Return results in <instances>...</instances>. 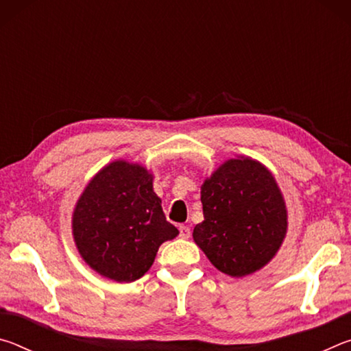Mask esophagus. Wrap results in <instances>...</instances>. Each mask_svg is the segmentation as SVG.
I'll return each instance as SVG.
<instances>
[{
    "instance_id": "obj_1",
    "label": "esophagus",
    "mask_w": 351,
    "mask_h": 351,
    "mask_svg": "<svg viewBox=\"0 0 351 351\" xmlns=\"http://www.w3.org/2000/svg\"><path fill=\"white\" fill-rule=\"evenodd\" d=\"M180 237L181 239H189L190 237V228L189 226H180Z\"/></svg>"
}]
</instances>
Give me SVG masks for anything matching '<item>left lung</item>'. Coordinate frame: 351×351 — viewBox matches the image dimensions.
<instances>
[{"mask_svg": "<svg viewBox=\"0 0 351 351\" xmlns=\"http://www.w3.org/2000/svg\"><path fill=\"white\" fill-rule=\"evenodd\" d=\"M204 221L193 241L218 271L246 277L276 257L288 232V210L271 170L249 156L224 161L201 186Z\"/></svg>", "mask_w": 351, "mask_h": 351, "instance_id": "left-lung-1", "label": "left lung"}]
</instances>
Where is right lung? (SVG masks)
<instances>
[{"label": "right lung", "mask_w": 351, "mask_h": 351, "mask_svg": "<svg viewBox=\"0 0 351 351\" xmlns=\"http://www.w3.org/2000/svg\"><path fill=\"white\" fill-rule=\"evenodd\" d=\"M153 173L117 159L100 169L83 189L73 212V237L93 271L119 283L141 278L159 246L180 234L162 212Z\"/></svg>", "instance_id": "1"}]
</instances>
